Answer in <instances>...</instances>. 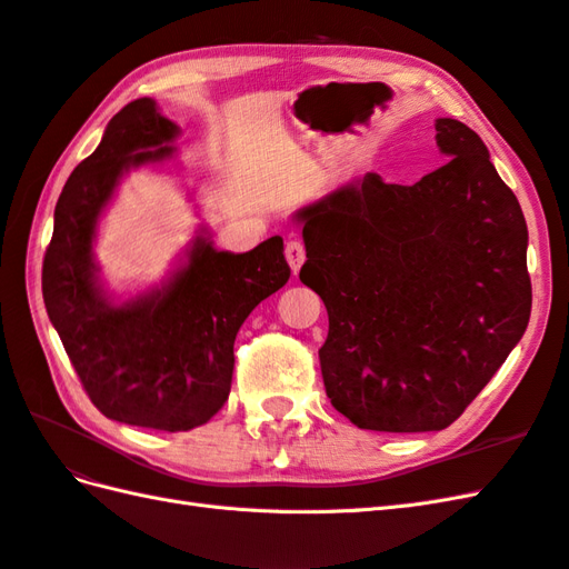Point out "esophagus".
<instances>
[{"label": "esophagus", "instance_id": "esophagus-1", "mask_svg": "<svg viewBox=\"0 0 569 569\" xmlns=\"http://www.w3.org/2000/svg\"><path fill=\"white\" fill-rule=\"evenodd\" d=\"M284 256H287V262L289 268H292V272L297 274L303 266V260H307V251H303V243L297 241V239H289L287 246H284Z\"/></svg>", "mask_w": 569, "mask_h": 569}]
</instances>
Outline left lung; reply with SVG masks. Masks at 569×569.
I'll use <instances>...</instances> for the list:
<instances>
[{
  "instance_id": "1",
  "label": "left lung",
  "mask_w": 569,
  "mask_h": 569,
  "mask_svg": "<svg viewBox=\"0 0 569 569\" xmlns=\"http://www.w3.org/2000/svg\"><path fill=\"white\" fill-rule=\"evenodd\" d=\"M435 128L449 161L418 183L367 173L295 214L307 246L299 280L328 311L326 393L373 432L461 418L531 316L517 196L468 124Z\"/></svg>"
}]
</instances>
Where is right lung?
Returning <instances> with one entry per match:
<instances>
[{"mask_svg": "<svg viewBox=\"0 0 569 569\" xmlns=\"http://www.w3.org/2000/svg\"><path fill=\"white\" fill-rule=\"evenodd\" d=\"M178 132L151 99L110 118L101 144L67 178L43 260L46 309L91 403L110 420L163 432L200 427L227 403L237 332L292 272L280 237L229 253L200 233L161 289L110 301L91 253L96 224L122 173L171 159Z\"/></svg>", "mask_w": 569, "mask_h": 569, "instance_id": "1", "label": "right lung"}]
</instances>
